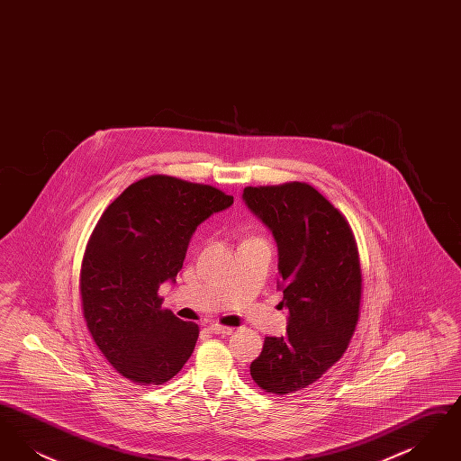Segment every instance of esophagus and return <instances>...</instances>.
Segmentation results:
<instances>
[{"instance_id":"obj_1","label":"esophagus","mask_w":461,"mask_h":461,"mask_svg":"<svg viewBox=\"0 0 461 461\" xmlns=\"http://www.w3.org/2000/svg\"><path fill=\"white\" fill-rule=\"evenodd\" d=\"M209 330H211L212 333H216V335H230V333H233V329L222 327V325H218V323H211Z\"/></svg>"}]
</instances>
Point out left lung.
<instances>
[{
    "mask_svg": "<svg viewBox=\"0 0 461 461\" xmlns=\"http://www.w3.org/2000/svg\"><path fill=\"white\" fill-rule=\"evenodd\" d=\"M278 247L288 309L286 335L266 337L250 365L269 394H290L316 382L344 354L357 323L361 266L351 226L306 183L247 186L241 194Z\"/></svg>",
    "mask_w": 461,
    "mask_h": 461,
    "instance_id": "1",
    "label": "left lung"
}]
</instances>
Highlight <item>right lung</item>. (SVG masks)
I'll list each match as a JSON object with an SVG mask.
<instances>
[{"instance_id": "1", "label": "right lung", "mask_w": 461, "mask_h": 461, "mask_svg": "<svg viewBox=\"0 0 461 461\" xmlns=\"http://www.w3.org/2000/svg\"><path fill=\"white\" fill-rule=\"evenodd\" d=\"M231 203L214 186L149 176L95 226L81 266L83 314L98 349L131 382L171 380L195 349L197 325L162 309L157 292L175 284L198 226Z\"/></svg>"}]
</instances>
